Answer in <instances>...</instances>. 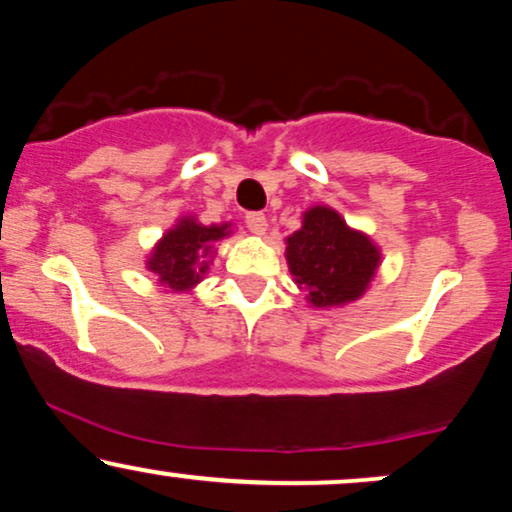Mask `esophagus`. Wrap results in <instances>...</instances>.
<instances>
[{"instance_id":"1","label":"esophagus","mask_w":512,"mask_h":512,"mask_svg":"<svg viewBox=\"0 0 512 512\" xmlns=\"http://www.w3.org/2000/svg\"><path fill=\"white\" fill-rule=\"evenodd\" d=\"M245 226H248L252 233H257V236H262V233L267 231V216H264L262 211H248V214H245Z\"/></svg>"}]
</instances>
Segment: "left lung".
Listing matches in <instances>:
<instances>
[{"label": "left lung", "instance_id": "left-lung-1", "mask_svg": "<svg viewBox=\"0 0 512 512\" xmlns=\"http://www.w3.org/2000/svg\"><path fill=\"white\" fill-rule=\"evenodd\" d=\"M286 243L291 274L308 289L313 305L356 301L380 262L378 248L327 207L310 209Z\"/></svg>", "mask_w": 512, "mask_h": 512}]
</instances>
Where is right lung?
<instances>
[{
    "label": "right lung",
    "mask_w": 512,
    "mask_h": 512,
    "mask_svg": "<svg viewBox=\"0 0 512 512\" xmlns=\"http://www.w3.org/2000/svg\"><path fill=\"white\" fill-rule=\"evenodd\" d=\"M228 226H199L192 219L180 221L178 228L163 236L154 257L149 260V269L161 276L163 284L173 291H187L197 284L199 276L207 272L204 257L214 240L226 236Z\"/></svg>",
    "instance_id": "obj_1"
}]
</instances>
